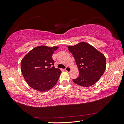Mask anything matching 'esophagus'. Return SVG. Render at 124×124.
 <instances>
[{"mask_svg": "<svg viewBox=\"0 0 124 124\" xmlns=\"http://www.w3.org/2000/svg\"><path fill=\"white\" fill-rule=\"evenodd\" d=\"M65 70L67 72H70V71H71V68H70V67H67L66 68H65Z\"/></svg>", "mask_w": 124, "mask_h": 124, "instance_id": "esophagus-1", "label": "esophagus"}]
</instances>
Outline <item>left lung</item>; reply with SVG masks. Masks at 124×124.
<instances>
[{
  "instance_id": "left-lung-1",
  "label": "left lung",
  "mask_w": 124,
  "mask_h": 124,
  "mask_svg": "<svg viewBox=\"0 0 124 124\" xmlns=\"http://www.w3.org/2000/svg\"><path fill=\"white\" fill-rule=\"evenodd\" d=\"M68 47L74 57L79 69L78 77L73 79V82L84 87H89L95 84L106 70L104 55L85 42Z\"/></svg>"
}]
</instances>
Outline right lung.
<instances>
[{
  "label": "right lung",
  "instance_id": "1",
  "mask_svg": "<svg viewBox=\"0 0 124 124\" xmlns=\"http://www.w3.org/2000/svg\"><path fill=\"white\" fill-rule=\"evenodd\" d=\"M58 47H36L21 62V70L26 82L39 92L50 90L56 85L61 71L54 66L52 55Z\"/></svg>",
  "mask_w": 124,
  "mask_h": 124
}]
</instances>
